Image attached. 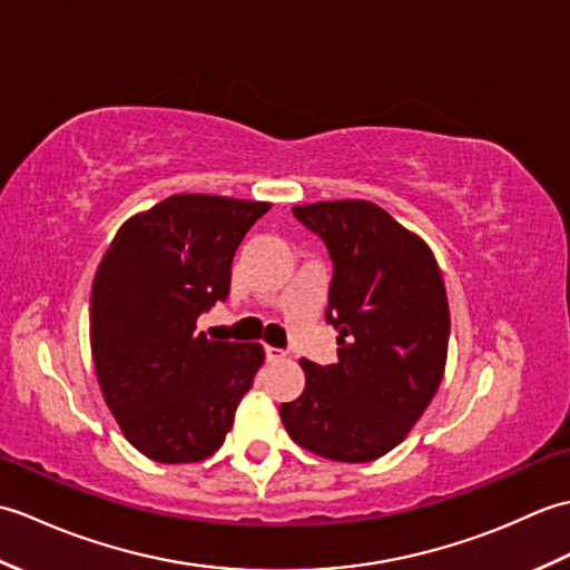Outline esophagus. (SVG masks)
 Returning <instances> with one entry per match:
<instances>
[{
  "label": "esophagus",
  "instance_id": "1",
  "mask_svg": "<svg viewBox=\"0 0 570 570\" xmlns=\"http://www.w3.org/2000/svg\"><path fill=\"white\" fill-rule=\"evenodd\" d=\"M266 360H269V362H282V360H286V350L266 345Z\"/></svg>",
  "mask_w": 570,
  "mask_h": 570
}]
</instances>
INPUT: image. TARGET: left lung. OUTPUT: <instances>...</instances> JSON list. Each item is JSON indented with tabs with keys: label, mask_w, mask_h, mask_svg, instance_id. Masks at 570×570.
Returning a JSON list of instances; mask_svg holds the SVG:
<instances>
[{
	"label": "left lung",
	"mask_w": 570,
	"mask_h": 570,
	"mask_svg": "<svg viewBox=\"0 0 570 570\" xmlns=\"http://www.w3.org/2000/svg\"><path fill=\"white\" fill-rule=\"evenodd\" d=\"M333 259L337 362L301 360L306 390L282 404L288 435L337 463H370L406 439L445 372L451 311L431 247L370 200L296 205Z\"/></svg>",
	"instance_id": "left-lung-1"
}]
</instances>
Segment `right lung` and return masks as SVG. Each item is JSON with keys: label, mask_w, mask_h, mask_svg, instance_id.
I'll return each instance as SVG.
<instances>
[{"label": "right lung", "mask_w": 570, "mask_h": 570, "mask_svg": "<svg viewBox=\"0 0 570 570\" xmlns=\"http://www.w3.org/2000/svg\"><path fill=\"white\" fill-rule=\"evenodd\" d=\"M272 208L178 193L131 215L95 272V374L125 439L156 463H198L223 445L264 365L259 343L208 341L203 311L229 294L247 229Z\"/></svg>", "instance_id": "obj_1"}]
</instances>
